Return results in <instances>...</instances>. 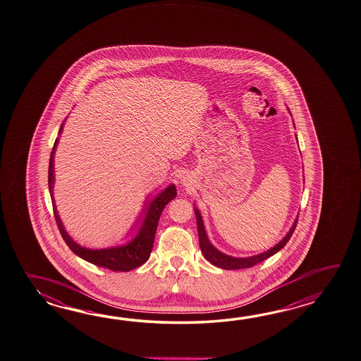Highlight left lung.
<instances>
[{"label": "left lung", "mask_w": 361, "mask_h": 361, "mask_svg": "<svg viewBox=\"0 0 361 361\" xmlns=\"http://www.w3.org/2000/svg\"><path fill=\"white\" fill-rule=\"evenodd\" d=\"M288 112H290V110H288ZM290 114H291V112H290ZM294 127H295V126H294ZM194 212H195V217H197L198 237H200V250H202V252H203V257H206L211 264L219 267V268H221V269H228V271L243 269V268L254 267V265L260 263V262H263L265 259L272 257L276 252H279V251L288 243L290 237L293 235V233L295 231V226H297L298 223L297 217V219L294 220L293 225H291L290 231L286 233V235H285L277 245H274L273 247H271V249L267 250L264 252H260V254H257V255H252V257H237L226 255L224 252H221L220 250H217L216 247L211 243L198 207L194 206Z\"/></svg>", "instance_id": "left-lung-1"}]
</instances>
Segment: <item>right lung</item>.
Masks as SVG:
<instances>
[{
    "instance_id": "1",
    "label": "right lung",
    "mask_w": 361,
    "mask_h": 361,
    "mask_svg": "<svg viewBox=\"0 0 361 361\" xmlns=\"http://www.w3.org/2000/svg\"><path fill=\"white\" fill-rule=\"evenodd\" d=\"M63 124L64 121L58 132V137L53 146V150L50 154V161H49V190H50L54 216H56L59 232L62 234L67 246L71 249L73 254H76L81 259L87 260L92 264L109 268L114 272H129L137 267L144 264L145 262L150 257L161 211L164 209L166 204H169V200L176 197V186L175 184H169L161 192H158L152 200H145L144 207L140 216L137 217L136 223L129 229L132 231L133 228H136V225L140 224L138 231L135 234V237L127 243L112 246V247H104V249H89L85 246H81L78 242H75L64 229L63 223L56 211V200H54V183H56L54 154H56V145L59 142V136L63 130Z\"/></svg>"
}]
</instances>
